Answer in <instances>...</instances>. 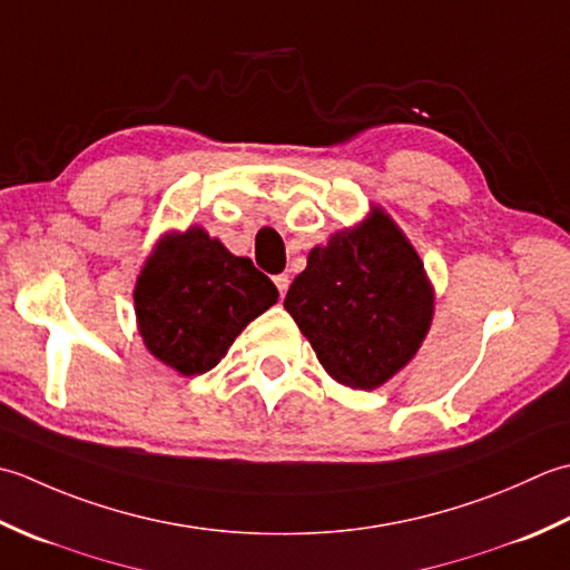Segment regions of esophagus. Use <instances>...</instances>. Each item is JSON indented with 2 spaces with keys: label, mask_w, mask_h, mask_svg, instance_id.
Masks as SVG:
<instances>
[{
  "label": "esophagus",
  "mask_w": 570,
  "mask_h": 570,
  "mask_svg": "<svg viewBox=\"0 0 570 570\" xmlns=\"http://www.w3.org/2000/svg\"><path fill=\"white\" fill-rule=\"evenodd\" d=\"M273 283H275V287H277V293H281V297L287 293V287H289V277L283 273V275H275L273 277Z\"/></svg>",
  "instance_id": "34e87169"
}]
</instances>
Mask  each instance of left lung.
Here are the masks:
<instances>
[{"mask_svg":"<svg viewBox=\"0 0 570 570\" xmlns=\"http://www.w3.org/2000/svg\"><path fill=\"white\" fill-rule=\"evenodd\" d=\"M285 309L332 379L368 391L417 352L433 320V289L411 243L374 212L366 224L309 250Z\"/></svg>","mask_w":570,"mask_h":570,"instance_id":"8db88e82","label":"left lung"}]
</instances>
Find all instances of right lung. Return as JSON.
Masks as SVG:
<instances>
[{"label":"right lung","mask_w":570,"mask_h":570,"mask_svg":"<svg viewBox=\"0 0 570 570\" xmlns=\"http://www.w3.org/2000/svg\"><path fill=\"white\" fill-rule=\"evenodd\" d=\"M275 302L271 277L202 228L161 238L135 287L147 350L184 376L214 368L240 330Z\"/></svg>","instance_id":"add662e5"}]
</instances>
